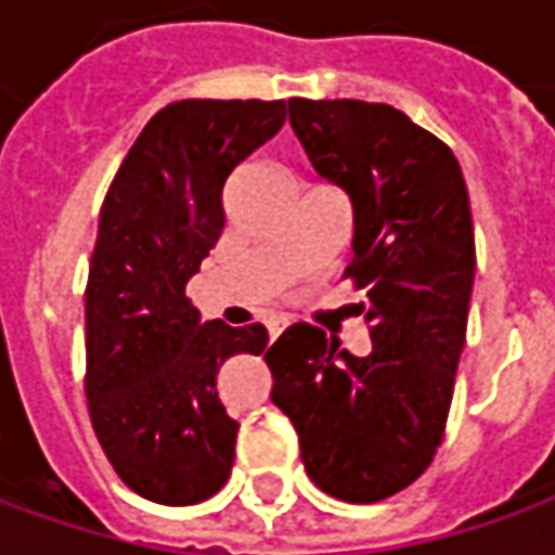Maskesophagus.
Segmentation results:
<instances>
[{"instance_id": "1", "label": "esophagus", "mask_w": 555, "mask_h": 555, "mask_svg": "<svg viewBox=\"0 0 555 555\" xmlns=\"http://www.w3.org/2000/svg\"><path fill=\"white\" fill-rule=\"evenodd\" d=\"M284 326H286V323H271V326H269L271 341H274V338H278V335H281V332H284Z\"/></svg>"}]
</instances>
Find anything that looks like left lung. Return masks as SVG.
Instances as JSON below:
<instances>
[{"instance_id":"8db88e82","label":"left lung","mask_w":555,"mask_h":555,"mask_svg":"<svg viewBox=\"0 0 555 555\" xmlns=\"http://www.w3.org/2000/svg\"><path fill=\"white\" fill-rule=\"evenodd\" d=\"M289 126L320 178L353 205V259L372 353L311 323L269 362L271 401L299 431L317 487L384 502L429 468L444 438L475 286V227L453 151L408 114L359 99H289Z\"/></svg>"}]
</instances>
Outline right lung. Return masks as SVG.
Segmentation results:
<instances>
[{
	"instance_id": "obj_1",
	"label": "right lung",
	"mask_w": 555,
	"mask_h": 555,
	"mask_svg": "<svg viewBox=\"0 0 555 555\" xmlns=\"http://www.w3.org/2000/svg\"><path fill=\"white\" fill-rule=\"evenodd\" d=\"M284 120V99L171 102L141 129L102 202L83 387L105 456L147 502H205L232 472L238 423L217 374L229 357H259L269 332L202 323L186 281L223 232L227 178Z\"/></svg>"
}]
</instances>
